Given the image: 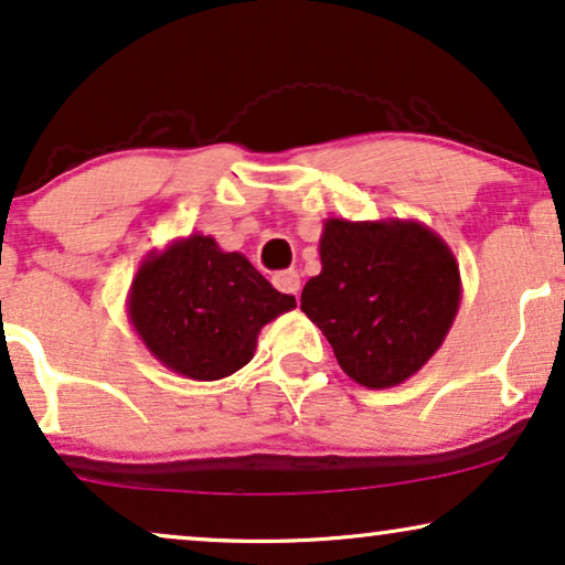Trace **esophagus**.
<instances>
[{
    "label": "esophagus",
    "instance_id": "obj_1",
    "mask_svg": "<svg viewBox=\"0 0 565 565\" xmlns=\"http://www.w3.org/2000/svg\"><path fill=\"white\" fill-rule=\"evenodd\" d=\"M275 288L280 292H288V296H296L300 292V275L296 269H288V273L275 275Z\"/></svg>",
    "mask_w": 565,
    "mask_h": 565
}]
</instances>
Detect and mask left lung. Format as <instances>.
I'll return each mask as SVG.
<instances>
[{
    "label": "left lung",
    "instance_id": "8db88e82",
    "mask_svg": "<svg viewBox=\"0 0 565 565\" xmlns=\"http://www.w3.org/2000/svg\"><path fill=\"white\" fill-rule=\"evenodd\" d=\"M319 254L300 311L329 339L339 367L365 388L419 373L460 308L450 246L419 221L327 218Z\"/></svg>",
    "mask_w": 565,
    "mask_h": 565
}]
</instances>
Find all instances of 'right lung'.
Masks as SVG:
<instances>
[{
  "instance_id": "1",
  "label": "right lung",
  "mask_w": 565,
  "mask_h": 565,
  "mask_svg": "<svg viewBox=\"0 0 565 565\" xmlns=\"http://www.w3.org/2000/svg\"><path fill=\"white\" fill-rule=\"evenodd\" d=\"M128 319L161 365L190 381H221L254 358L265 323L296 308L249 259L213 236L174 238L141 262Z\"/></svg>"
}]
</instances>
